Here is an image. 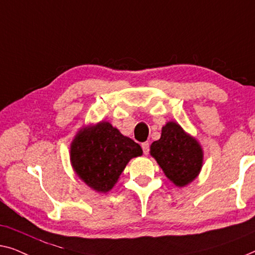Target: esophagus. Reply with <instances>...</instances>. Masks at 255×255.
<instances>
[{
    "mask_svg": "<svg viewBox=\"0 0 255 255\" xmlns=\"http://www.w3.org/2000/svg\"><path fill=\"white\" fill-rule=\"evenodd\" d=\"M141 146L143 149V153H144V155H148V153H149V143L148 142H143Z\"/></svg>",
    "mask_w": 255,
    "mask_h": 255,
    "instance_id": "34e87169",
    "label": "esophagus"
}]
</instances>
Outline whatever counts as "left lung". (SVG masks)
Wrapping results in <instances>:
<instances>
[{"instance_id": "left-lung-1", "label": "left lung", "mask_w": 255, "mask_h": 255, "mask_svg": "<svg viewBox=\"0 0 255 255\" xmlns=\"http://www.w3.org/2000/svg\"><path fill=\"white\" fill-rule=\"evenodd\" d=\"M150 155L168 180L180 188L198 178L203 165V150L199 141L174 121L164 125L160 138L150 145Z\"/></svg>"}]
</instances>
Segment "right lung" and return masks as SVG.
I'll return each instance as SVG.
<instances>
[{"label": "right lung", "mask_w": 255, "mask_h": 255, "mask_svg": "<svg viewBox=\"0 0 255 255\" xmlns=\"http://www.w3.org/2000/svg\"><path fill=\"white\" fill-rule=\"evenodd\" d=\"M142 148L109 121L82 127L70 143V164L78 178L97 193L110 192L129 160Z\"/></svg>", "instance_id": "obj_1"}]
</instances>
